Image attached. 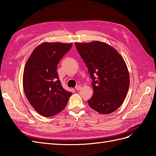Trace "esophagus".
I'll use <instances>...</instances> for the list:
<instances>
[{
    "mask_svg": "<svg viewBox=\"0 0 156 156\" xmlns=\"http://www.w3.org/2000/svg\"><path fill=\"white\" fill-rule=\"evenodd\" d=\"M75 89H76V90L77 91H79V90H80V89H81V86H79V85H78V86H76Z\"/></svg>",
    "mask_w": 156,
    "mask_h": 156,
    "instance_id": "esophagus-1",
    "label": "esophagus"
}]
</instances>
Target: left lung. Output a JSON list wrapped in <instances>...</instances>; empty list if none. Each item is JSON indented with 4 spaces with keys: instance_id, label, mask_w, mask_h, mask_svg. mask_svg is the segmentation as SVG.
<instances>
[{
    "instance_id": "obj_1",
    "label": "left lung",
    "mask_w": 156,
    "mask_h": 156,
    "mask_svg": "<svg viewBox=\"0 0 156 156\" xmlns=\"http://www.w3.org/2000/svg\"><path fill=\"white\" fill-rule=\"evenodd\" d=\"M92 79L93 95L87 101L90 107L102 114L116 110L125 99L129 74L122 57L108 44L93 41L75 43Z\"/></svg>"
}]
</instances>
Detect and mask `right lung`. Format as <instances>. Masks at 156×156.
Masks as SVG:
<instances>
[{
	"mask_svg": "<svg viewBox=\"0 0 156 156\" xmlns=\"http://www.w3.org/2000/svg\"><path fill=\"white\" fill-rule=\"evenodd\" d=\"M72 46V43H42L27 61L23 77L25 94L31 106L43 116L60 112L72 95L62 86L57 72L59 62Z\"/></svg>",
	"mask_w": 156,
	"mask_h": 156,
	"instance_id": "right-lung-1",
	"label": "right lung"
}]
</instances>
